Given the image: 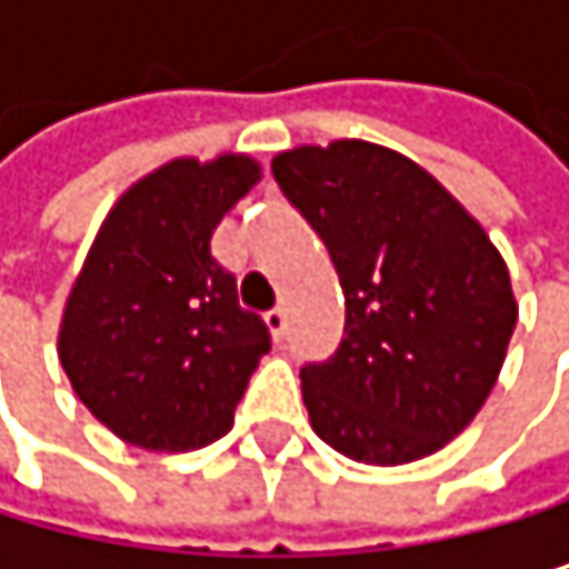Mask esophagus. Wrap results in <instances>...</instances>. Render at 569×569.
I'll list each match as a JSON object with an SVG mask.
<instances>
[{
  "instance_id": "esophagus-1",
  "label": "esophagus",
  "mask_w": 569,
  "mask_h": 569,
  "mask_svg": "<svg viewBox=\"0 0 569 569\" xmlns=\"http://www.w3.org/2000/svg\"><path fill=\"white\" fill-rule=\"evenodd\" d=\"M266 323H269V331L282 341L287 338V327H290V313H287V307H272L269 313H266Z\"/></svg>"
}]
</instances>
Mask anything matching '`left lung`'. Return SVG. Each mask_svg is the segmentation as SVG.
I'll return each instance as SVG.
<instances>
[{
	"label": "left lung",
	"mask_w": 569,
	"mask_h": 569,
	"mask_svg": "<svg viewBox=\"0 0 569 569\" xmlns=\"http://www.w3.org/2000/svg\"><path fill=\"white\" fill-rule=\"evenodd\" d=\"M272 177L345 290L341 345L300 368L317 437L361 465L440 450L475 420L516 331L498 249L427 170L382 146H300Z\"/></svg>",
	"instance_id": "left-lung-1"
}]
</instances>
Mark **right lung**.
Returning <instances> with one entry per match:
<instances>
[{
	"mask_svg": "<svg viewBox=\"0 0 569 569\" xmlns=\"http://www.w3.org/2000/svg\"><path fill=\"white\" fill-rule=\"evenodd\" d=\"M259 180L249 157L173 160L104 218L60 323V365L116 437L193 450L231 430L272 335L211 256L224 211Z\"/></svg>",
	"mask_w": 569,
	"mask_h": 569,
	"instance_id": "1",
	"label": "right lung"
}]
</instances>
